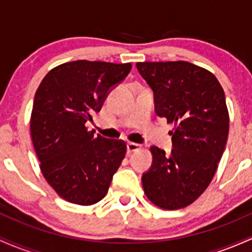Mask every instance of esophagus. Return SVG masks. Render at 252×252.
Instances as JSON below:
<instances>
[{
  "mask_svg": "<svg viewBox=\"0 0 252 252\" xmlns=\"http://www.w3.org/2000/svg\"><path fill=\"white\" fill-rule=\"evenodd\" d=\"M138 149H141V144L134 143V142L126 143V150H128L129 154H130V153H132V152H136V150H138Z\"/></svg>",
  "mask_w": 252,
  "mask_h": 252,
  "instance_id": "esophagus-1",
  "label": "esophagus"
}]
</instances>
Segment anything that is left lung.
<instances>
[{
	"mask_svg": "<svg viewBox=\"0 0 252 252\" xmlns=\"http://www.w3.org/2000/svg\"><path fill=\"white\" fill-rule=\"evenodd\" d=\"M136 67L154 92L156 115L175 126L169 154L150 147L144 193L161 209H182L207 189L226 146L224 90L215 74L187 62L137 63Z\"/></svg>",
	"mask_w": 252,
	"mask_h": 252,
	"instance_id": "1",
	"label": "left lung"
}]
</instances>
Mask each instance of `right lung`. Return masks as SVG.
I'll return each instance as SVG.
<instances>
[{"label": "right lung", "instance_id": "obj_1", "mask_svg": "<svg viewBox=\"0 0 252 252\" xmlns=\"http://www.w3.org/2000/svg\"><path fill=\"white\" fill-rule=\"evenodd\" d=\"M130 70V63L77 60L51 70L36 90L32 141L43 176L66 201L88 206L108 193L126 144L96 136L85 123Z\"/></svg>", "mask_w": 252, "mask_h": 252}]
</instances>
